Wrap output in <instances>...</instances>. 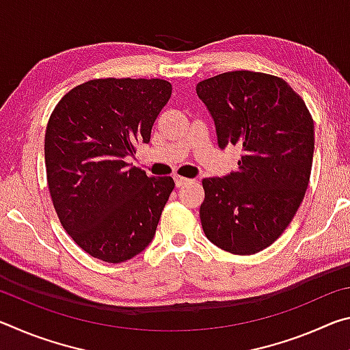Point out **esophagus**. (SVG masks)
<instances>
[{
    "label": "esophagus",
    "instance_id": "esophagus-1",
    "mask_svg": "<svg viewBox=\"0 0 350 350\" xmlns=\"http://www.w3.org/2000/svg\"><path fill=\"white\" fill-rule=\"evenodd\" d=\"M174 182H176V187L180 188L183 185H187L189 179H187V177H183V176H179V174H174Z\"/></svg>",
    "mask_w": 350,
    "mask_h": 350
}]
</instances>
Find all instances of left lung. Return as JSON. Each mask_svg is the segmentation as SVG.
Masks as SVG:
<instances>
[{"instance_id":"left-lung-1","label":"left lung","mask_w":350,"mask_h":350,"mask_svg":"<svg viewBox=\"0 0 350 350\" xmlns=\"http://www.w3.org/2000/svg\"><path fill=\"white\" fill-rule=\"evenodd\" d=\"M221 148H241L238 170L202 180L200 222L213 244L254 254L284 233L303 202L313 162V118L276 75L233 70L198 83Z\"/></svg>"}]
</instances>
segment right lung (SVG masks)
I'll use <instances>...</instances> for the list:
<instances>
[{
    "label": "right lung",
    "mask_w": 350,
    "mask_h": 350,
    "mask_svg": "<svg viewBox=\"0 0 350 350\" xmlns=\"http://www.w3.org/2000/svg\"><path fill=\"white\" fill-rule=\"evenodd\" d=\"M171 97L161 79H96L70 90L44 135L47 188L60 224L81 250L117 264L144 252L174 188L126 157L148 144Z\"/></svg>",
    "instance_id": "obj_1"
}]
</instances>
